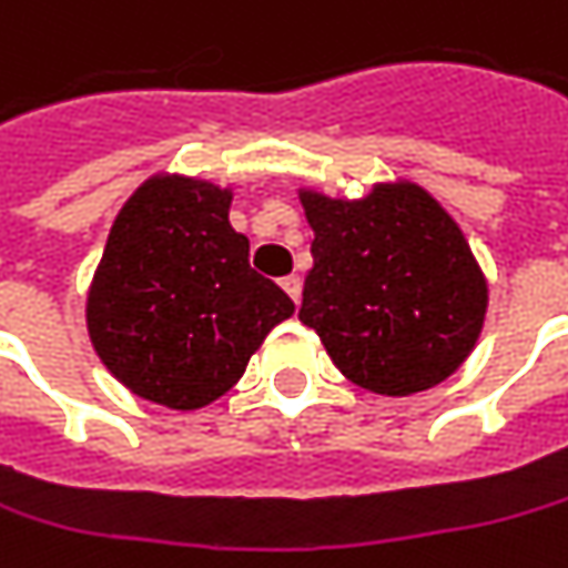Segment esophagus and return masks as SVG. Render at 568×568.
I'll list each match as a JSON object with an SVG mask.
<instances>
[{
	"label": "esophagus",
	"instance_id": "esophagus-1",
	"mask_svg": "<svg viewBox=\"0 0 568 568\" xmlns=\"http://www.w3.org/2000/svg\"><path fill=\"white\" fill-rule=\"evenodd\" d=\"M281 287H284V294L300 303V291H303V284H300L297 274H287V277H281Z\"/></svg>",
	"mask_w": 568,
	"mask_h": 568
}]
</instances>
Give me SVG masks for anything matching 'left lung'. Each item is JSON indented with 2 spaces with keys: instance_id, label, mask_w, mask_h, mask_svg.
I'll return each mask as SVG.
<instances>
[{
  "instance_id": "obj_1",
  "label": "left lung",
  "mask_w": 568,
  "mask_h": 568,
  "mask_svg": "<svg viewBox=\"0 0 568 568\" xmlns=\"http://www.w3.org/2000/svg\"><path fill=\"white\" fill-rule=\"evenodd\" d=\"M313 268L300 323L332 364L381 396L447 381L473 352L489 284L454 216L415 182H381L348 201L300 187Z\"/></svg>"
}]
</instances>
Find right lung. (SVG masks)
Wrapping results in <instances>:
<instances>
[{
  "label": "right lung",
  "instance_id": "obj_1",
  "mask_svg": "<svg viewBox=\"0 0 568 568\" xmlns=\"http://www.w3.org/2000/svg\"><path fill=\"white\" fill-rule=\"evenodd\" d=\"M233 187L146 179L114 216L85 326L101 364L140 399L191 412L236 386L294 300L248 268L230 226Z\"/></svg>",
  "mask_w": 568,
  "mask_h": 568
}]
</instances>
